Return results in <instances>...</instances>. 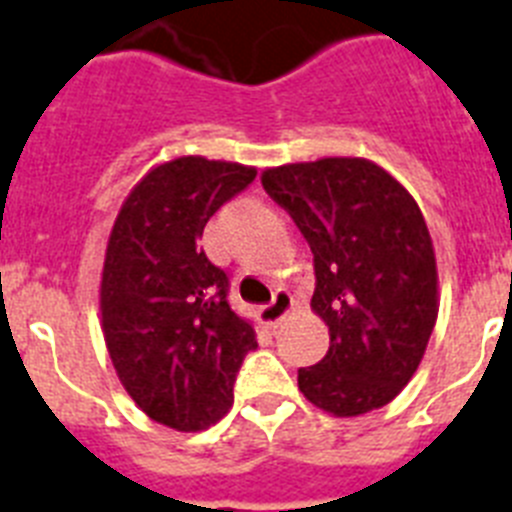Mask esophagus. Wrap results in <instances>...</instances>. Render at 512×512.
<instances>
[{
    "mask_svg": "<svg viewBox=\"0 0 512 512\" xmlns=\"http://www.w3.org/2000/svg\"><path fill=\"white\" fill-rule=\"evenodd\" d=\"M291 307H294V299H291V294H286V291H276L273 302L265 304V307H260V320H263L268 328H278L283 317L291 312Z\"/></svg>",
    "mask_w": 512,
    "mask_h": 512,
    "instance_id": "1",
    "label": "esophagus"
}]
</instances>
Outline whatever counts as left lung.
Here are the masks:
<instances>
[{
  "label": "left lung",
  "instance_id": "1",
  "mask_svg": "<svg viewBox=\"0 0 512 512\" xmlns=\"http://www.w3.org/2000/svg\"><path fill=\"white\" fill-rule=\"evenodd\" d=\"M263 187L315 257L312 309L330 330L299 390L336 416L390 403L422 362L437 320V265L414 197L364 158L268 169Z\"/></svg>",
  "mask_w": 512,
  "mask_h": 512
}]
</instances>
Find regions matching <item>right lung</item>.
<instances>
[{
	"mask_svg": "<svg viewBox=\"0 0 512 512\" xmlns=\"http://www.w3.org/2000/svg\"><path fill=\"white\" fill-rule=\"evenodd\" d=\"M239 163H161L119 210L101 281L103 338L132 401L166 427L195 432L234 403L255 330L229 304V276L200 247L210 216L255 182Z\"/></svg>",
	"mask_w": 512,
	"mask_h": 512,
	"instance_id": "add662e5",
	"label": "right lung"
}]
</instances>
